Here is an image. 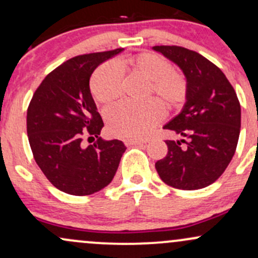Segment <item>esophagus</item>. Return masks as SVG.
Returning a JSON list of instances; mask_svg holds the SVG:
<instances>
[{
  "instance_id": "esophagus-1",
  "label": "esophagus",
  "mask_w": 258,
  "mask_h": 258,
  "mask_svg": "<svg viewBox=\"0 0 258 258\" xmlns=\"http://www.w3.org/2000/svg\"><path fill=\"white\" fill-rule=\"evenodd\" d=\"M123 143L125 146H141V144L147 143V141H142V139H131V138H127L123 139Z\"/></svg>"
}]
</instances>
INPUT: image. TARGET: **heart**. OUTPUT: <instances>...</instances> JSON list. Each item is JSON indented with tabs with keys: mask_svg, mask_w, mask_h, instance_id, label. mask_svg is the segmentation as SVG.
Here are the masks:
<instances>
[{
	"mask_svg": "<svg viewBox=\"0 0 258 258\" xmlns=\"http://www.w3.org/2000/svg\"><path fill=\"white\" fill-rule=\"evenodd\" d=\"M139 74L148 81L154 93L167 106H176L186 97L185 79L173 72L170 63L153 53H141L117 59L116 65L108 63L99 67L91 79L92 96L102 104H110L120 97L122 75L120 70ZM164 116V108L158 100L144 104L122 102L110 106L105 112L108 128L117 137L143 138Z\"/></svg>",
	"mask_w": 258,
	"mask_h": 258,
	"instance_id": "b5f03b06",
	"label": "heart"
}]
</instances>
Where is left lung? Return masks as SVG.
Wrapping results in <instances>:
<instances>
[{
	"label": "left lung",
	"mask_w": 258,
	"mask_h": 258,
	"mask_svg": "<svg viewBox=\"0 0 258 258\" xmlns=\"http://www.w3.org/2000/svg\"><path fill=\"white\" fill-rule=\"evenodd\" d=\"M186 79L185 104L164 126L182 137L166 141L168 152L156 161L160 178L182 190L205 188L224 172L238 144L241 109L222 70L199 53L179 46H155Z\"/></svg>",
	"instance_id": "obj_1"
}]
</instances>
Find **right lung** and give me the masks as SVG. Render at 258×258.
I'll return each mask as SVG.
<instances>
[{
	"mask_svg": "<svg viewBox=\"0 0 258 258\" xmlns=\"http://www.w3.org/2000/svg\"><path fill=\"white\" fill-rule=\"evenodd\" d=\"M122 48L78 55L44 78L32 96L26 131L35 161L55 188L70 195H91L114 178L126 147L99 137L104 122L92 98L90 78L99 64ZM85 137L96 138L88 147Z\"/></svg>",
	"mask_w": 258,
	"mask_h": 258,
	"instance_id": "right-lung-1",
	"label": "right lung"
}]
</instances>
